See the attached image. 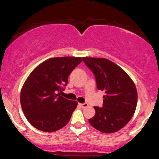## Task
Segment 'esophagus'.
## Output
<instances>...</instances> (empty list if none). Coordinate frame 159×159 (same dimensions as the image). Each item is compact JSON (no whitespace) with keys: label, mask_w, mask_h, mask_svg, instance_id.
Masks as SVG:
<instances>
[{"label":"esophagus","mask_w":159,"mask_h":159,"mask_svg":"<svg viewBox=\"0 0 159 159\" xmlns=\"http://www.w3.org/2000/svg\"><path fill=\"white\" fill-rule=\"evenodd\" d=\"M79 105L81 106L82 108H84V107H87L88 106V104L87 103H83V104H79Z\"/></svg>","instance_id":"esophagus-1"}]
</instances>
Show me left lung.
Returning <instances> with one entry per match:
<instances>
[{"mask_svg": "<svg viewBox=\"0 0 159 159\" xmlns=\"http://www.w3.org/2000/svg\"><path fill=\"white\" fill-rule=\"evenodd\" d=\"M83 61L94 74L98 90L105 93L103 106L94 107L96 114L89 123L102 132H117L129 123L135 111V85L123 69L109 60L83 57Z\"/></svg>", "mask_w": 159, "mask_h": 159, "instance_id": "obj_1", "label": "left lung"}]
</instances>
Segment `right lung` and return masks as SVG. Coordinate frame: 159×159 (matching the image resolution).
I'll list each match as a JSON object with an SVG mask.
<instances>
[{
    "label": "right lung",
    "mask_w": 159,
    "mask_h": 159,
    "mask_svg": "<svg viewBox=\"0 0 159 159\" xmlns=\"http://www.w3.org/2000/svg\"><path fill=\"white\" fill-rule=\"evenodd\" d=\"M81 57L50 58L33 70L24 84L20 101L27 120L34 127L46 132L65 126L78 102L60 96L72 71Z\"/></svg>",
    "instance_id": "1"
}]
</instances>
